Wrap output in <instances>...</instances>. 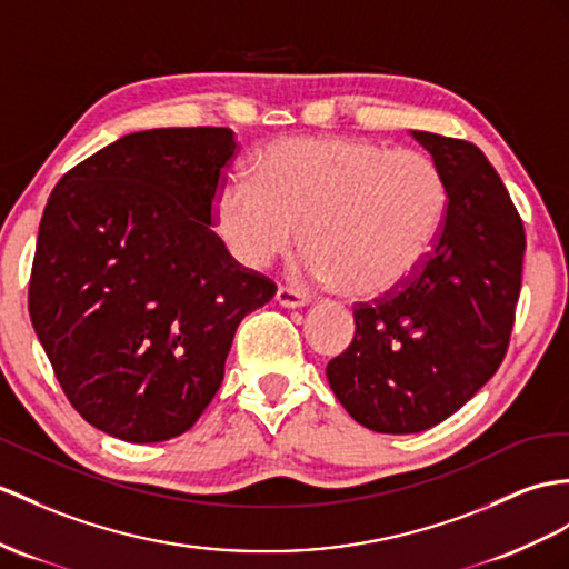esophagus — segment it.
Listing matches in <instances>:
<instances>
[{"label": "esophagus", "mask_w": 569, "mask_h": 569, "mask_svg": "<svg viewBox=\"0 0 569 569\" xmlns=\"http://www.w3.org/2000/svg\"><path fill=\"white\" fill-rule=\"evenodd\" d=\"M274 299H277V303H280V307H287V309H301V307H307V303L311 301L309 295L297 292V289H292V287H280V289H277Z\"/></svg>", "instance_id": "1"}]
</instances>
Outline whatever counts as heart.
I'll use <instances>...</instances> for the list:
<instances>
[{
  "instance_id": "b5f03b06",
  "label": "heart",
  "mask_w": 569,
  "mask_h": 569,
  "mask_svg": "<svg viewBox=\"0 0 569 569\" xmlns=\"http://www.w3.org/2000/svg\"><path fill=\"white\" fill-rule=\"evenodd\" d=\"M260 180L231 173L214 190L212 217L231 256L268 268L303 233L313 241L299 272L348 282L362 297L393 292L432 251L449 210L439 163L352 137H311L270 147Z\"/></svg>"
}]
</instances>
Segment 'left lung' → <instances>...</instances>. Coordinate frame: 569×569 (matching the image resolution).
Listing matches in <instances>:
<instances>
[{"mask_svg": "<svg viewBox=\"0 0 569 569\" xmlns=\"http://www.w3.org/2000/svg\"><path fill=\"white\" fill-rule=\"evenodd\" d=\"M445 171L449 210L406 284L355 309L350 348L326 367L352 418L412 435L466 406L502 365L521 289L523 224L502 178L463 140L412 130Z\"/></svg>", "mask_w": 569, "mask_h": 569, "instance_id": "8db88e82", "label": "left lung"}]
</instances>
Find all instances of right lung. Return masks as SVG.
Returning <instances> with one entry per match:
<instances>
[{"label": "right lung", "mask_w": 569, "mask_h": 569, "mask_svg": "<svg viewBox=\"0 0 569 569\" xmlns=\"http://www.w3.org/2000/svg\"><path fill=\"white\" fill-rule=\"evenodd\" d=\"M233 154L227 128L132 132L67 171L46 204L31 323L69 403L110 437L188 432L239 323L274 297L210 229Z\"/></svg>", "instance_id": "right-lung-1"}]
</instances>
